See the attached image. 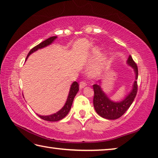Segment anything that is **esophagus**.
<instances>
[{
	"mask_svg": "<svg viewBox=\"0 0 158 158\" xmlns=\"http://www.w3.org/2000/svg\"><path fill=\"white\" fill-rule=\"evenodd\" d=\"M86 85H87L86 83L84 82V81H80V83H79V89H84V88L85 86H86Z\"/></svg>",
	"mask_w": 158,
	"mask_h": 158,
	"instance_id": "34e87169",
	"label": "esophagus"
}]
</instances>
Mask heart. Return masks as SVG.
<instances>
[{
	"mask_svg": "<svg viewBox=\"0 0 158 158\" xmlns=\"http://www.w3.org/2000/svg\"><path fill=\"white\" fill-rule=\"evenodd\" d=\"M98 54H99L98 50L95 49L93 51V56H96ZM105 58H101V59L99 60V62L91 69V70H90V73H91V74H93V75H98V74H100L101 72L103 70L104 68H105Z\"/></svg>",
	"mask_w": 158,
	"mask_h": 158,
	"instance_id": "1",
	"label": "heart"
}]
</instances>
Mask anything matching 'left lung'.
Wrapping results in <instances>:
<instances>
[{
	"mask_svg": "<svg viewBox=\"0 0 158 158\" xmlns=\"http://www.w3.org/2000/svg\"><path fill=\"white\" fill-rule=\"evenodd\" d=\"M127 63L134 69L135 73V81L134 82L132 91L128 94L124 100L118 102L111 101L102 89L100 84H94L93 85L94 90L93 97V105L98 114L104 118L109 120H115L122 116L126 111L130 105H132L137 95L138 85L137 79H138V68L137 64L130 56ZM100 83V81H99Z\"/></svg>",
	"mask_w": 158,
	"mask_h": 158,
	"instance_id": "left-lung-1",
	"label": "left lung"
}]
</instances>
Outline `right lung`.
<instances>
[{"instance_id": "right-lung-1", "label": "right lung", "mask_w": 158, "mask_h": 158, "mask_svg": "<svg viewBox=\"0 0 158 158\" xmlns=\"http://www.w3.org/2000/svg\"><path fill=\"white\" fill-rule=\"evenodd\" d=\"M56 36H53L47 39L46 40H44L43 42H42L41 43H40L39 44H37V46L34 47L33 49H32L29 53H28L27 57H26V59L27 58L30 56L32 53H33L34 52H35L37 49H42V48H44L45 47L48 46L52 43V42L54 41L55 39H56ZM79 91V84L77 81H74L73 83V84L71 85L70 89H69V95L68 99H67V101L64 105L63 107L60 109V111H58L56 113L49 115V116H40V115H38V116L40 118H41L42 119L45 120V121H52V122H54V121H58L60 120L63 119L64 117H65L67 116V114L69 113V110H70L72 105H73L74 98L75 97V95H77V92Z\"/></svg>"}]
</instances>
